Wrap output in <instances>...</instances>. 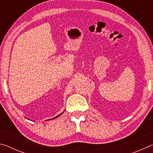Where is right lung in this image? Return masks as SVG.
Segmentation results:
<instances>
[{"mask_svg":"<svg viewBox=\"0 0 153 153\" xmlns=\"http://www.w3.org/2000/svg\"><path fill=\"white\" fill-rule=\"evenodd\" d=\"M59 115H58V116H56V117H55V118H54V119H55V118H56V117H59Z\"/></svg>","mask_w":153,"mask_h":153,"instance_id":"1","label":"right lung"}]
</instances>
